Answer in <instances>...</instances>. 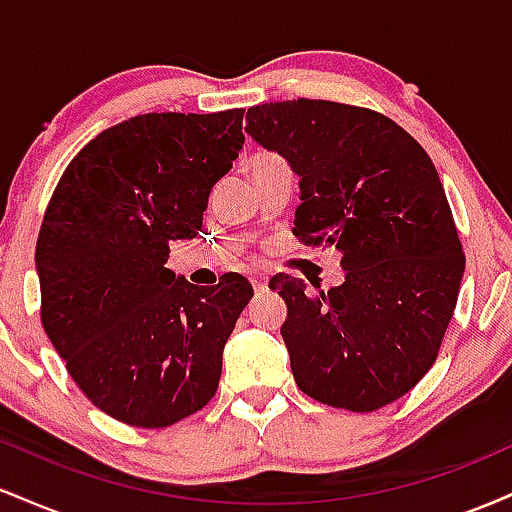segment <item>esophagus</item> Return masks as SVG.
Segmentation results:
<instances>
[{
	"label": "esophagus",
	"mask_w": 512,
	"mask_h": 512,
	"mask_svg": "<svg viewBox=\"0 0 512 512\" xmlns=\"http://www.w3.org/2000/svg\"><path fill=\"white\" fill-rule=\"evenodd\" d=\"M250 281H252V286H255L257 293L267 289V276H264V274H252Z\"/></svg>",
	"instance_id": "obj_1"
}]
</instances>
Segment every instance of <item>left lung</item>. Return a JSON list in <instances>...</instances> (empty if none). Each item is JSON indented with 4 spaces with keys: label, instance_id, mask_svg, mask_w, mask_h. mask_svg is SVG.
Segmentation results:
<instances>
[{
    "label": "left lung",
    "instance_id": "obj_1",
    "mask_svg": "<svg viewBox=\"0 0 512 512\" xmlns=\"http://www.w3.org/2000/svg\"><path fill=\"white\" fill-rule=\"evenodd\" d=\"M248 134L301 175L293 236L330 245L346 279L305 291L276 274L296 385L349 411L395 402L436 363L464 274V252L438 170L383 113L334 101L264 103Z\"/></svg>",
    "mask_w": 512,
    "mask_h": 512
}]
</instances>
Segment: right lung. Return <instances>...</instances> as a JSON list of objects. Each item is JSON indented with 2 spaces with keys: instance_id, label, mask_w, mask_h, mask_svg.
<instances>
[{
  "instance_id": "right-lung-1",
  "label": "right lung",
  "mask_w": 512,
  "mask_h": 512,
  "mask_svg": "<svg viewBox=\"0 0 512 512\" xmlns=\"http://www.w3.org/2000/svg\"><path fill=\"white\" fill-rule=\"evenodd\" d=\"M243 108L129 117L64 168L35 245L40 322L81 392L122 424L166 428L207 407L252 298L236 272L175 279L170 243L202 231L243 146Z\"/></svg>"
}]
</instances>
